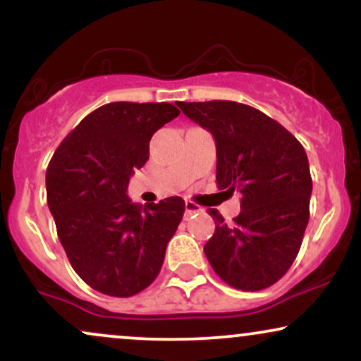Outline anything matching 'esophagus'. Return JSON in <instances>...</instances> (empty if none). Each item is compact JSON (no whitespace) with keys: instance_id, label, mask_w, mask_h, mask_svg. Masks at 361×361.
I'll use <instances>...</instances> for the list:
<instances>
[{"instance_id":"1","label":"esophagus","mask_w":361,"mask_h":361,"mask_svg":"<svg viewBox=\"0 0 361 361\" xmlns=\"http://www.w3.org/2000/svg\"><path fill=\"white\" fill-rule=\"evenodd\" d=\"M198 212H202L200 205H197L195 202H190V200L185 202V215H186V217H190V215L198 214Z\"/></svg>"}]
</instances>
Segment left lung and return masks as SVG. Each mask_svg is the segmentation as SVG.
I'll return each instance as SVG.
<instances>
[{
    "instance_id": "8db88e82",
    "label": "left lung",
    "mask_w": 361,
    "mask_h": 361,
    "mask_svg": "<svg viewBox=\"0 0 361 361\" xmlns=\"http://www.w3.org/2000/svg\"><path fill=\"white\" fill-rule=\"evenodd\" d=\"M212 132L217 185L239 190L241 214L227 224L209 209L215 233L204 251L231 287L256 292L276 283L297 258L309 222L312 178L302 144L281 123L238 102H178Z\"/></svg>"
}]
</instances>
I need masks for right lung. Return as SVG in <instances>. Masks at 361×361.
Returning <instances> with one entry per match:
<instances>
[{
  "instance_id": "obj_1",
  "label": "right lung",
  "mask_w": 361,
  "mask_h": 361,
  "mask_svg": "<svg viewBox=\"0 0 361 361\" xmlns=\"http://www.w3.org/2000/svg\"><path fill=\"white\" fill-rule=\"evenodd\" d=\"M180 115L171 103H106L74 127L45 175L47 204L74 271L91 288L132 297L159 275L185 200L135 205L127 186L149 159V140Z\"/></svg>"
}]
</instances>
